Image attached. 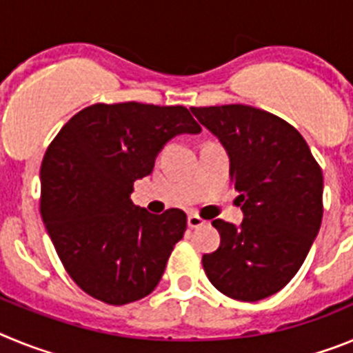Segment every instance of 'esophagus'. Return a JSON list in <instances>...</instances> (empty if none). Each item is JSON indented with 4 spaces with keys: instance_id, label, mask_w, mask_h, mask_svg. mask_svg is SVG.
Here are the masks:
<instances>
[{
    "instance_id": "esophagus-1",
    "label": "esophagus",
    "mask_w": 353,
    "mask_h": 353,
    "mask_svg": "<svg viewBox=\"0 0 353 353\" xmlns=\"http://www.w3.org/2000/svg\"><path fill=\"white\" fill-rule=\"evenodd\" d=\"M187 224H189V228H199V226H203L205 221L201 219L198 214H189V217H187Z\"/></svg>"
}]
</instances>
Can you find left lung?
<instances>
[{
	"instance_id": "8db88e82",
	"label": "left lung",
	"mask_w": 353,
	"mask_h": 353,
	"mask_svg": "<svg viewBox=\"0 0 353 353\" xmlns=\"http://www.w3.org/2000/svg\"><path fill=\"white\" fill-rule=\"evenodd\" d=\"M230 157L240 192V226L212 221L221 245L203 254L212 285L244 302L267 299L304 263L323 215V176L297 129L263 109L244 104L191 108Z\"/></svg>"
}]
</instances>
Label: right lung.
I'll use <instances>...</instances> for the list:
<instances>
[{
	"label": "right lung",
	"instance_id": "add662e5",
	"mask_svg": "<svg viewBox=\"0 0 353 353\" xmlns=\"http://www.w3.org/2000/svg\"><path fill=\"white\" fill-rule=\"evenodd\" d=\"M201 127L183 105L93 104L72 117L40 168V214L68 276L111 305L139 301L161 281L187 215H154L130 199L159 152Z\"/></svg>",
	"mask_w": 353,
	"mask_h": 353
}]
</instances>
